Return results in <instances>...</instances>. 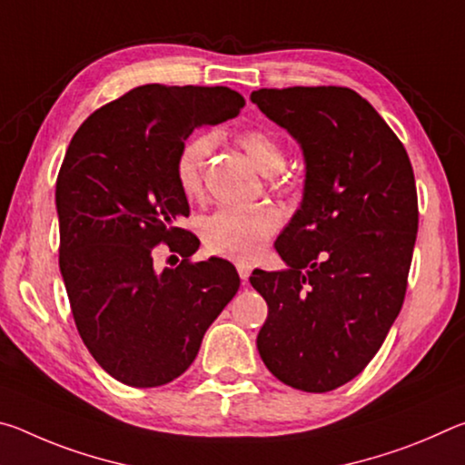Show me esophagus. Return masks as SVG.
<instances>
[{"label":"esophagus","mask_w":465,"mask_h":465,"mask_svg":"<svg viewBox=\"0 0 465 465\" xmlns=\"http://www.w3.org/2000/svg\"><path fill=\"white\" fill-rule=\"evenodd\" d=\"M235 269H238V274H240V279L246 282L248 281V277H250V272H252V264L250 262H243V261H240L238 264H235Z\"/></svg>","instance_id":"34e87169"}]
</instances>
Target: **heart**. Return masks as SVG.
Segmentation results:
<instances>
[{
  "label": "heart",
  "mask_w": 465,
  "mask_h": 465,
  "mask_svg": "<svg viewBox=\"0 0 465 465\" xmlns=\"http://www.w3.org/2000/svg\"><path fill=\"white\" fill-rule=\"evenodd\" d=\"M215 139L209 133L188 139L176 157V180L180 191L188 199L199 196L203 188V170L213 149ZM240 147L246 152L262 176H277L285 166V147L264 129H248L238 135ZM279 213L266 204L258 207H223L201 222V238L204 248L225 258L250 261L258 256L279 230Z\"/></svg>",
  "instance_id": "1"
}]
</instances>
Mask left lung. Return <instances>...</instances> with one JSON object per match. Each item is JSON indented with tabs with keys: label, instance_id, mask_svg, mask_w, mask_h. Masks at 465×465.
I'll list each match as a JSON object with an SVG mask.
<instances>
[{
	"label": "left lung",
	"instance_id": "1",
	"mask_svg": "<svg viewBox=\"0 0 465 465\" xmlns=\"http://www.w3.org/2000/svg\"><path fill=\"white\" fill-rule=\"evenodd\" d=\"M250 100L305 163L302 204L274 242L287 269L250 277L269 305L258 352L291 388L336 390L402 310L419 230L414 172L388 123L349 88H262Z\"/></svg>",
	"mask_w": 465,
	"mask_h": 465
}]
</instances>
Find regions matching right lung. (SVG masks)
<instances>
[{
    "mask_svg": "<svg viewBox=\"0 0 465 465\" xmlns=\"http://www.w3.org/2000/svg\"><path fill=\"white\" fill-rule=\"evenodd\" d=\"M243 104L223 85H139L90 114L67 147L54 191L61 277L84 344L121 383L183 375L238 293L232 262H188L201 242L178 227L188 201L176 157L194 129ZM162 241L185 258L176 270L154 266Z\"/></svg>",
    "mask_w": 465,
    "mask_h": 465,
    "instance_id": "right-lung-1",
    "label": "right lung"
}]
</instances>
